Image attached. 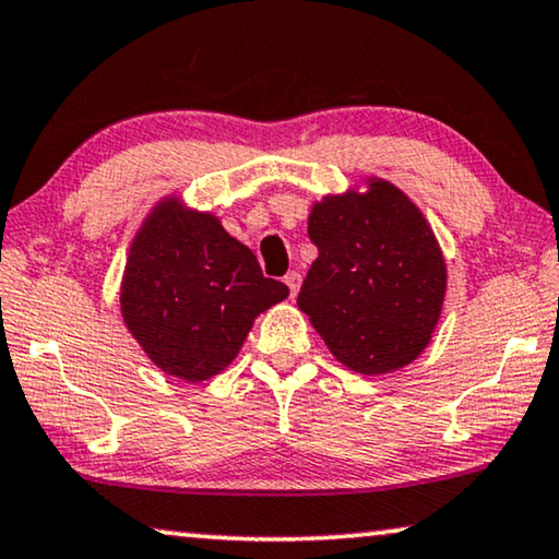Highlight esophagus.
<instances>
[{"label": "esophagus", "mask_w": 559, "mask_h": 559, "mask_svg": "<svg viewBox=\"0 0 559 559\" xmlns=\"http://www.w3.org/2000/svg\"><path fill=\"white\" fill-rule=\"evenodd\" d=\"M283 283H286V286H288L290 298H296L298 288H301V273H298V271H288L286 278H283Z\"/></svg>", "instance_id": "esophagus-1"}]
</instances>
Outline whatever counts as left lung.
<instances>
[{"label": "left lung", "mask_w": 559, "mask_h": 559, "mask_svg": "<svg viewBox=\"0 0 559 559\" xmlns=\"http://www.w3.org/2000/svg\"><path fill=\"white\" fill-rule=\"evenodd\" d=\"M308 238L319 258L298 308L348 369L389 373L429 344L447 290L444 258L416 205L391 182L313 205Z\"/></svg>", "instance_id": "left-lung-1"}]
</instances>
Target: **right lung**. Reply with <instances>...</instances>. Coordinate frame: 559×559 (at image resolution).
Listing matches in <instances>:
<instances>
[{"label": "right lung", "mask_w": 559, "mask_h": 559, "mask_svg": "<svg viewBox=\"0 0 559 559\" xmlns=\"http://www.w3.org/2000/svg\"><path fill=\"white\" fill-rule=\"evenodd\" d=\"M288 286L207 213L157 205L130 248L122 319L165 373L211 379L236 359L253 319Z\"/></svg>", "instance_id": "1"}]
</instances>
